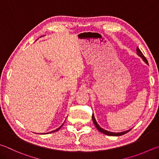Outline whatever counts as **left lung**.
<instances>
[{
  "label": "left lung",
  "mask_w": 159,
  "mask_h": 159,
  "mask_svg": "<svg viewBox=\"0 0 159 159\" xmlns=\"http://www.w3.org/2000/svg\"><path fill=\"white\" fill-rule=\"evenodd\" d=\"M136 53H137V55H139L140 57H141L142 58V59L143 61H144L147 64H148V60H147V59L145 58V57L143 55V54L142 53V52L140 51V49L139 48L137 47V49H136ZM92 120H93V123H94V125H95V127H96L97 129H98V130L99 131H100L101 133H102V134H106V135H108V136H122V135H124L125 134H126V133H127V132H129V131L131 129H129V130H127V131H122V132H118V133H115V132H111V131H107V130H105V129H102V128L101 127H100V125H99L98 124V122H96V120H95V117H94V114L93 113V115H92Z\"/></svg>",
  "instance_id": "1"
}]
</instances>
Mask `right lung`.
Segmentation results:
<instances>
[{"mask_svg": "<svg viewBox=\"0 0 159 159\" xmlns=\"http://www.w3.org/2000/svg\"><path fill=\"white\" fill-rule=\"evenodd\" d=\"M63 125H64V123H63L61 125V126L60 127H59V128H57V129H55V130H54V131H50V132H49V133H53V132H55V131H59V129H60L61 128V127L63 126ZM45 134H46V133H45ZM47 134H48V133H47ZM44 134V133L43 134Z\"/></svg>", "mask_w": 159, "mask_h": 159, "instance_id": "add662e5", "label": "right lung"}]
</instances>
